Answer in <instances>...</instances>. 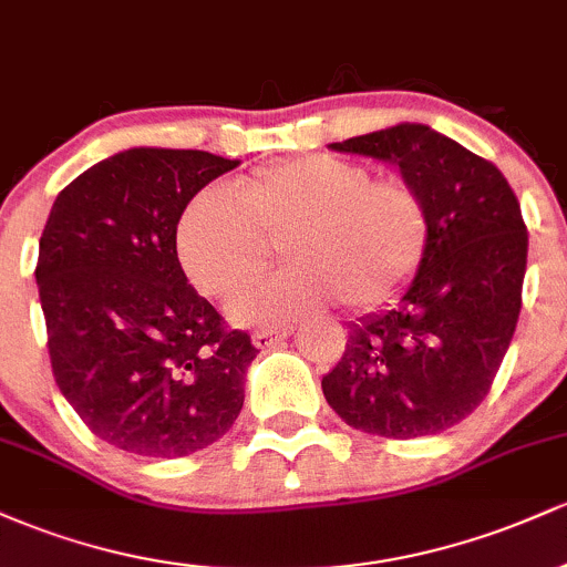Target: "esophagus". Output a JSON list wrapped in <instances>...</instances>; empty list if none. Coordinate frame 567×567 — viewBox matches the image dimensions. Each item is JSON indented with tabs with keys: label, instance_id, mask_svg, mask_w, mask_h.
Segmentation results:
<instances>
[{
	"label": "esophagus",
	"instance_id": "esophagus-1",
	"mask_svg": "<svg viewBox=\"0 0 567 567\" xmlns=\"http://www.w3.org/2000/svg\"><path fill=\"white\" fill-rule=\"evenodd\" d=\"M290 324H285V328H277V330H256L252 333V343H256L258 349H271L277 347L279 341H285V338L290 336Z\"/></svg>",
	"mask_w": 567,
	"mask_h": 567
}]
</instances>
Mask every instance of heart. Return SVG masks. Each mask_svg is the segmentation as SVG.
I'll return each mask as SVG.
<instances>
[{
	"mask_svg": "<svg viewBox=\"0 0 567 567\" xmlns=\"http://www.w3.org/2000/svg\"><path fill=\"white\" fill-rule=\"evenodd\" d=\"M271 243L292 266L234 292V322L279 328L341 298L354 311L392 301L424 261L429 210L408 181L309 154L250 173L234 192L202 188L175 231L178 261L207 296L261 271Z\"/></svg>",
	"mask_w": 567,
	"mask_h": 567,
	"instance_id": "b5f03b06",
	"label": "heart"
}]
</instances>
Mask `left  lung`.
<instances>
[{
    "label": "left lung",
    "instance_id": "8db88e82",
    "mask_svg": "<svg viewBox=\"0 0 567 567\" xmlns=\"http://www.w3.org/2000/svg\"><path fill=\"white\" fill-rule=\"evenodd\" d=\"M330 148L400 167L426 202L429 245L400 301L349 324L324 400L360 432L440 434L485 400L517 328L528 264L519 202L493 162L419 122Z\"/></svg>",
    "mask_w": 567,
    "mask_h": 567
}]
</instances>
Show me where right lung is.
<instances>
[{"label":"right lung","instance_id":"obj_1","mask_svg":"<svg viewBox=\"0 0 567 567\" xmlns=\"http://www.w3.org/2000/svg\"><path fill=\"white\" fill-rule=\"evenodd\" d=\"M239 159L138 146L58 194L39 239L37 285L53 375L95 437L181 458L229 432L258 349L188 285L181 213Z\"/></svg>","mask_w":567,"mask_h":567}]
</instances>
